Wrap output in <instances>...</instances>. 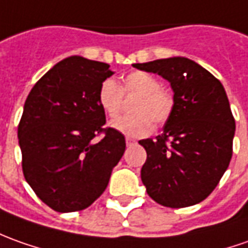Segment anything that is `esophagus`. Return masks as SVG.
<instances>
[{"label": "esophagus", "mask_w": 248, "mask_h": 248, "mask_svg": "<svg viewBox=\"0 0 248 248\" xmlns=\"http://www.w3.org/2000/svg\"><path fill=\"white\" fill-rule=\"evenodd\" d=\"M126 144H127V146H131L136 144V140H133V138L130 137H126Z\"/></svg>", "instance_id": "esophagus-1"}]
</instances>
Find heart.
Instances as JSON below:
<instances>
[{
	"instance_id": "obj_1",
	"label": "heart",
	"mask_w": 248,
	"mask_h": 248,
	"mask_svg": "<svg viewBox=\"0 0 248 248\" xmlns=\"http://www.w3.org/2000/svg\"><path fill=\"white\" fill-rule=\"evenodd\" d=\"M124 93L137 96L131 106L134 115L121 117L112 121L111 126L115 130L127 136L141 137L152 131L153 124H163L172 112V95L161 88L160 81L146 72L136 70L124 78L121 88L115 80L107 78L99 88V104L107 117L115 118L121 112Z\"/></svg>"
}]
</instances>
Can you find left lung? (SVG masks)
Here are the masks:
<instances>
[{"label": "left lung", "mask_w": 248, "mask_h": 248, "mask_svg": "<svg viewBox=\"0 0 248 248\" xmlns=\"http://www.w3.org/2000/svg\"><path fill=\"white\" fill-rule=\"evenodd\" d=\"M171 84L173 107L157 137L138 141L146 151L141 181L163 206L203 201L218 185L232 157L235 119L223 84L185 57L133 63Z\"/></svg>", "instance_id": "left-lung-1"}]
</instances>
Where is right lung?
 I'll return each instance as SVG.
<instances>
[{"mask_svg": "<svg viewBox=\"0 0 248 248\" xmlns=\"http://www.w3.org/2000/svg\"><path fill=\"white\" fill-rule=\"evenodd\" d=\"M112 75L108 63L73 55L54 65L25 100L17 129L24 178L57 212L92 205L124 156V134L103 127L106 114L97 99Z\"/></svg>", "mask_w": 248, "mask_h": 248, "instance_id": "right-lung-1", "label": "right lung"}]
</instances>
